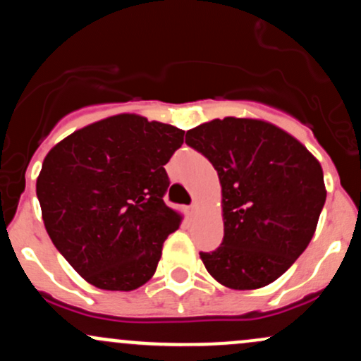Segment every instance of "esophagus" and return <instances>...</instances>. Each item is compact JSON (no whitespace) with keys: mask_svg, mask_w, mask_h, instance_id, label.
Instances as JSON below:
<instances>
[{"mask_svg":"<svg viewBox=\"0 0 361 361\" xmlns=\"http://www.w3.org/2000/svg\"><path fill=\"white\" fill-rule=\"evenodd\" d=\"M195 212H197V204H192L188 207V214H190V216H193V214H195Z\"/></svg>","mask_w":361,"mask_h":361,"instance_id":"1","label":"esophagus"}]
</instances>
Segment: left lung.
<instances>
[{"label": "left lung", "instance_id": "8db88e82", "mask_svg": "<svg viewBox=\"0 0 361 361\" xmlns=\"http://www.w3.org/2000/svg\"><path fill=\"white\" fill-rule=\"evenodd\" d=\"M212 162L223 192L224 238L200 252L205 269L231 290H257L305 252L326 204L320 162L295 137L250 118L212 120L187 132Z\"/></svg>", "mask_w": 361, "mask_h": 361}]
</instances>
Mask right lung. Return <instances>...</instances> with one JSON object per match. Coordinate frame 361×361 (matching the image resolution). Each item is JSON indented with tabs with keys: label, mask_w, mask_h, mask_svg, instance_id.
<instances>
[{
	"label": "right lung",
	"mask_w": 361,
	"mask_h": 361,
	"mask_svg": "<svg viewBox=\"0 0 361 361\" xmlns=\"http://www.w3.org/2000/svg\"><path fill=\"white\" fill-rule=\"evenodd\" d=\"M183 130L118 114L77 130L42 162L37 192L58 252L99 290L132 291L159 264L162 243L181 216L164 204V164Z\"/></svg>",
	"instance_id": "add662e5"
}]
</instances>
